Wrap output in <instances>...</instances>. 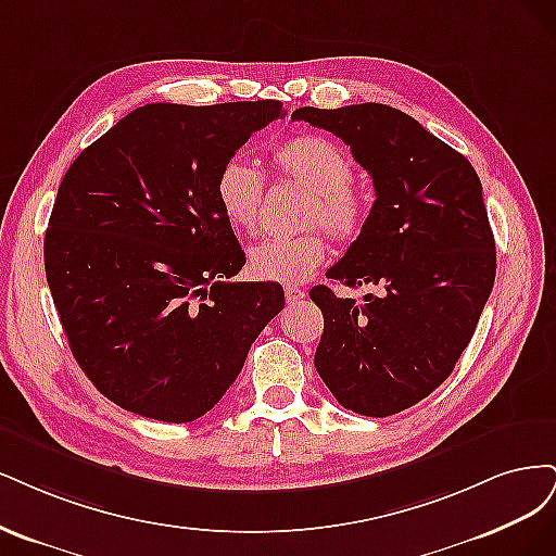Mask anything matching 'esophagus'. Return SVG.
I'll list each match as a JSON object with an SVG mask.
<instances>
[{"label": "esophagus", "mask_w": 556, "mask_h": 556, "mask_svg": "<svg viewBox=\"0 0 556 556\" xmlns=\"http://www.w3.org/2000/svg\"><path fill=\"white\" fill-rule=\"evenodd\" d=\"M283 295H286V302H300L304 298V289L302 286H286L283 289Z\"/></svg>", "instance_id": "34e87169"}]
</instances>
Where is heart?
I'll return each instance as SVG.
<instances>
[{
	"label": "heart",
	"mask_w": 556,
	"mask_h": 556,
	"mask_svg": "<svg viewBox=\"0 0 556 556\" xmlns=\"http://www.w3.org/2000/svg\"><path fill=\"white\" fill-rule=\"evenodd\" d=\"M273 164L279 180L309 191L302 212L304 226H326L330 236L342 242L361 236L369 201L365 191L351 182L353 164L337 142L312 134L295 136L275 150ZM263 191V175L238 156L226 161L214 185L226 222L242 232L258 230ZM326 254L328 247L318 230L293 238H267L249 252L247 270L261 281L300 283L326 261Z\"/></svg>",
	"instance_id": "b5f03b06"
}]
</instances>
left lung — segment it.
<instances>
[{"instance_id":"obj_1","label":"left lung","mask_w":556,"mask_h":556,"mask_svg":"<svg viewBox=\"0 0 556 556\" xmlns=\"http://www.w3.org/2000/svg\"><path fill=\"white\" fill-rule=\"evenodd\" d=\"M291 119L342 138L376 191L363 232L326 277L379 293L355 302L314 286L326 320L316 371L344 408L400 414L451 376L492 293L496 252L482 185L467 156L390 105H304Z\"/></svg>"}]
</instances>
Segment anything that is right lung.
<instances>
[{
	"instance_id": "obj_1",
	"label": "right lung",
	"mask_w": 556,
	"mask_h": 556,
	"mask_svg": "<svg viewBox=\"0 0 556 556\" xmlns=\"http://www.w3.org/2000/svg\"><path fill=\"white\" fill-rule=\"evenodd\" d=\"M281 101L148 103L68 166L52 207L46 279L71 353L131 414L191 422L238 379L283 309L247 263L214 195L228 159Z\"/></svg>"
}]
</instances>
